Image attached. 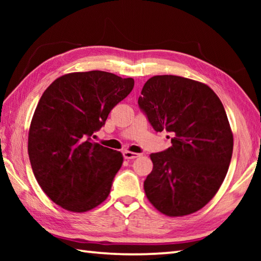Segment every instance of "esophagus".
<instances>
[{"label": "esophagus", "mask_w": 261, "mask_h": 261, "mask_svg": "<svg viewBox=\"0 0 261 261\" xmlns=\"http://www.w3.org/2000/svg\"><path fill=\"white\" fill-rule=\"evenodd\" d=\"M123 156H124L125 160H134V159H137L140 156V154L135 153V152H130V151H124L123 152Z\"/></svg>", "instance_id": "esophagus-1"}]
</instances>
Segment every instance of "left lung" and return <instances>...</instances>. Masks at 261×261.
<instances>
[{"instance_id":"1","label":"left lung","mask_w":261,"mask_h":261,"mask_svg":"<svg viewBox=\"0 0 261 261\" xmlns=\"http://www.w3.org/2000/svg\"><path fill=\"white\" fill-rule=\"evenodd\" d=\"M138 105L173 144L149 155L147 199L171 218L201 210L219 191L232 155V131L219 96L204 83L162 74L145 83Z\"/></svg>"}]
</instances>
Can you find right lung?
Returning a JSON list of instances; mask_svg holds the SVG:
<instances>
[{
  "mask_svg": "<svg viewBox=\"0 0 261 261\" xmlns=\"http://www.w3.org/2000/svg\"><path fill=\"white\" fill-rule=\"evenodd\" d=\"M134 85L132 78L93 70L63 74L43 92L28 151L38 184L62 208L84 213L107 199L123 156L92 137Z\"/></svg>",
  "mask_w": 261,
  "mask_h": 261,
  "instance_id": "right-lung-1",
  "label": "right lung"
}]
</instances>
